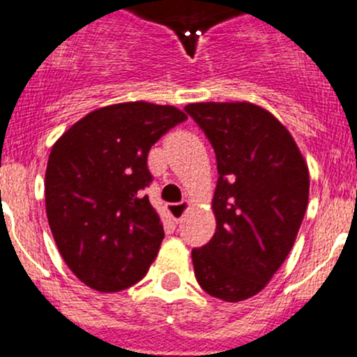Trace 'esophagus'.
<instances>
[{"label":"esophagus","instance_id":"obj_1","mask_svg":"<svg viewBox=\"0 0 357 357\" xmlns=\"http://www.w3.org/2000/svg\"><path fill=\"white\" fill-rule=\"evenodd\" d=\"M187 208H189V201H182V203H172L168 204V211H170V215L174 217L175 222H180L182 220L183 213L187 211Z\"/></svg>","mask_w":357,"mask_h":357}]
</instances>
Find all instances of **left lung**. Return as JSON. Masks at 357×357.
Returning a JSON list of instances; mask_svg holds the SVG:
<instances>
[{
  "instance_id": "obj_1",
  "label": "left lung",
  "mask_w": 357,
  "mask_h": 357,
  "mask_svg": "<svg viewBox=\"0 0 357 357\" xmlns=\"http://www.w3.org/2000/svg\"><path fill=\"white\" fill-rule=\"evenodd\" d=\"M213 146L218 180L213 238L192 250L208 295L246 300L266 288L290 253L309 201V168L291 133L250 102L183 107Z\"/></svg>"
}]
</instances>
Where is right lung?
<instances>
[{"label":"right lung","instance_id":"add662e5","mask_svg":"<svg viewBox=\"0 0 357 357\" xmlns=\"http://www.w3.org/2000/svg\"><path fill=\"white\" fill-rule=\"evenodd\" d=\"M174 105L123 102L88 112L54 144L45 175L47 217L74 276L102 294L139 283L165 238L142 190L149 149L185 121Z\"/></svg>","mask_w":357,"mask_h":357}]
</instances>
